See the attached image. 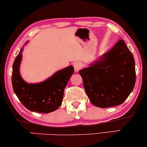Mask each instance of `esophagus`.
Here are the masks:
<instances>
[{"label":"esophagus","instance_id":"1","mask_svg":"<svg viewBox=\"0 0 147 147\" xmlns=\"http://www.w3.org/2000/svg\"><path fill=\"white\" fill-rule=\"evenodd\" d=\"M74 69H75V71L76 72H78L82 69V65L81 63H80V62H76V63H74Z\"/></svg>","mask_w":147,"mask_h":147}]
</instances>
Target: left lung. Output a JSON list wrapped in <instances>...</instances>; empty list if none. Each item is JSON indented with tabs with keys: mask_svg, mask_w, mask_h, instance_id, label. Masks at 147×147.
Returning <instances> with one entry per match:
<instances>
[{
	"mask_svg": "<svg viewBox=\"0 0 147 147\" xmlns=\"http://www.w3.org/2000/svg\"><path fill=\"white\" fill-rule=\"evenodd\" d=\"M79 74L90 102L102 108L122 104L136 82L135 62L123 40Z\"/></svg>",
	"mask_w": 147,
	"mask_h": 147,
	"instance_id": "1",
	"label": "left lung"
}]
</instances>
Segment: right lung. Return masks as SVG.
<instances>
[{"instance_id":"1","label":"right lung","mask_w":147,"mask_h":147,"mask_svg":"<svg viewBox=\"0 0 147 147\" xmlns=\"http://www.w3.org/2000/svg\"><path fill=\"white\" fill-rule=\"evenodd\" d=\"M21 49L13 65L12 85L19 100L30 111L39 113H49L61 105L64 89L74 72V67L64 68L53 76L37 84H29L22 79L19 74L21 61Z\"/></svg>"}]
</instances>
